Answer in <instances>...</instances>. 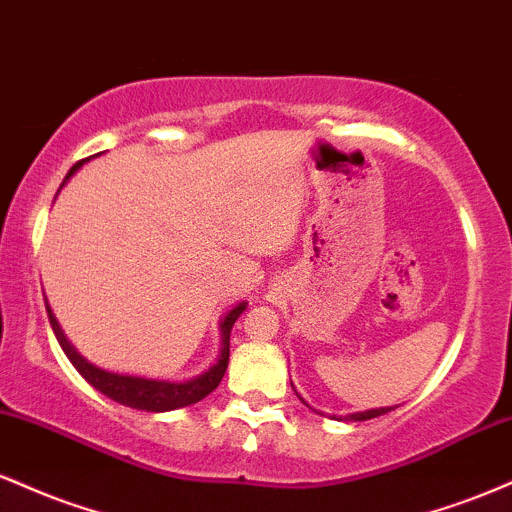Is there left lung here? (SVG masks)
Listing matches in <instances>:
<instances>
[{"label": "left lung", "instance_id": "obj_1", "mask_svg": "<svg viewBox=\"0 0 512 512\" xmlns=\"http://www.w3.org/2000/svg\"><path fill=\"white\" fill-rule=\"evenodd\" d=\"M395 407H383V409H368V411H356V414L344 416V421H368L375 419V416H383L387 411H392Z\"/></svg>", "mask_w": 512, "mask_h": 512}]
</instances>
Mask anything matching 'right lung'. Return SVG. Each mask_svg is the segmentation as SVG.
<instances>
[{"mask_svg": "<svg viewBox=\"0 0 512 512\" xmlns=\"http://www.w3.org/2000/svg\"><path fill=\"white\" fill-rule=\"evenodd\" d=\"M86 161H88V158L76 163V166L67 173L64 182L72 178L76 170L81 168V163H86ZM64 182H62V185H64ZM245 308H248V303H238L236 308L228 310V313L223 315V320H221V337H223L221 339V354H219V358H216L214 366H211L209 370H204L202 375H195V378H190V380H182V383L139 378V375H120V373H110V370L93 366V363H88L86 358L81 356L72 344H69V339L64 337L60 322H57V317L52 315L50 305H48V317H50L52 332H55V337H57V342H60L62 351L67 354L69 361H72V366L79 370L81 378H86V383H91L98 392H103L105 397L115 399L117 404H125V407L142 409V411H173V409L190 407V404L199 402V399H204L209 395V392H214L216 387H219L223 373H226V368H228V356H231L233 322L238 320L240 313H243Z\"/></svg>", "mask_w": 512, "mask_h": 512, "instance_id": "add662e5", "label": "right lung"}]
</instances>
